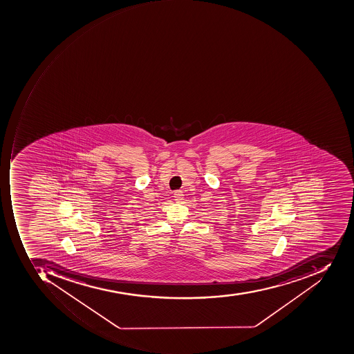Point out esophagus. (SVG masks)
<instances>
[{
  "mask_svg": "<svg viewBox=\"0 0 354 354\" xmlns=\"http://www.w3.org/2000/svg\"><path fill=\"white\" fill-rule=\"evenodd\" d=\"M174 200H176V203H180V200H183V193L180 192V190H176L174 192Z\"/></svg>",
  "mask_w": 354,
  "mask_h": 354,
  "instance_id": "obj_1",
  "label": "esophagus"
}]
</instances>
